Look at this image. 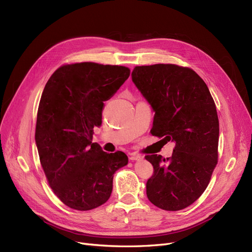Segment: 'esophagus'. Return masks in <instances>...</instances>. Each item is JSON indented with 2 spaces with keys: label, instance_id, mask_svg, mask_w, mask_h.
I'll return each instance as SVG.
<instances>
[{
  "label": "esophagus",
  "instance_id": "esophagus-1",
  "mask_svg": "<svg viewBox=\"0 0 252 252\" xmlns=\"http://www.w3.org/2000/svg\"><path fill=\"white\" fill-rule=\"evenodd\" d=\"M142 158H143V156H140V155H136V154H131V155H130V157H129V159L131 160V161L139 160V159H142Z\"/></svg>",
  "mask_w": 252,
  "mask_h": 252
}]
</instances>
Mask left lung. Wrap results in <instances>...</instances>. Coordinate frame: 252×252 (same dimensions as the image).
I'll list each match as a JSON object with an SVG mask.
<instances>
[{
    "label": "left lung",
    "mask_w": 252,
    "mask_h": 252,
    "mask_svg": "<svg viewBox=\"0 0 252 252\" xmlns=\"http://www.w3.org/2000/svg\"><path fill=\"white\" fill-rule=\"evenodd\" d=\"M131 77L155 113L151 133L176 145L169 158L146 156L154 167L147 196L162 210L185 209L203 194L217 164L219 122L214 100L190 68L137 66Z\"/></svg>",
    "instance_id": "8db88e82"
}]
</instances>
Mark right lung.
Here are the masks:
<instances>
[{"instance_id": "obj_1", "label": "right lung", "mask_w": 252, "mask_h": 252, "mask_svg": "<svg viewBox=\"0 0 252 252\" xmlns=\"http://www.w3.org/2000/svg\"><path fill=\"white\" fill-rule=\"evenodd\" d=\"M130 75L124 66L91 62L60 67L50 76L38 107L35 140L49 186L62 202L88 211L107 202L118 169L128 157L92 143L102 123L104 101Z\"/></svg>"}]
</instances>
